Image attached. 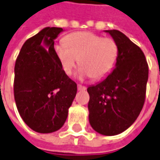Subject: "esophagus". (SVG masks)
Here are the masks:
<instances>
[{"label":"esophagus","mask_w":160,"mask_h":160,"mask_svg":"<svg viewBox=\"0 0 160 160\" xmlns=\"http://www.w3.org/2000/svg\"><path fill=\"white\" fill-rule=\"evenodd\" d=\"M86 89H87L86 87H84V86H82V85H78V90H79V91H81V90H86Z\"/></svg>","instance_id":"esophagus-1"}]
</instances>
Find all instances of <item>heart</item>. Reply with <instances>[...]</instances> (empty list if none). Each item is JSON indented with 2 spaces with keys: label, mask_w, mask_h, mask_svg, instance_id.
I'll return each mask as SVG.
<instances>
[{
  "label": "heart",
  "mask_w": 160,
  "mask_h": 160,
  "mask_svg": "<svg viewBox=\"0 0 160 160\" xmlns=\"http://www.w3.org/2000/svg\"><path fill=\"white\" fill-rule=\"evenodd\" d=\"M119 48L114 40L90 32H75L64 38V45L55 47V53L66 74L70 75L78 63L80 78L101 80L114 67Z\"/></svg>",
  "instance_id": "obj_1"
}]
</instances>
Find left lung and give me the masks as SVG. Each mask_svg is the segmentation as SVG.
I'll return each mask as SVG.
<instances>
[{
  "mask_svg": "<svg viewBox=\"0 0 160 160\" xmlns=\"http://www.w3.org/2000/svg\"><path fill=\"white\" fill-rule=\"evenodd\" d=\"M119 52L113 71L88 87L89 122L100 134L113 136L130 127L145 103L148 65L142 50L119 30H105Z\"/></svg>",
  "mask_w": 160,
  "mask_h": 160,
  "instance_id": "left-lung-1",
  "label": "left lung"
}]
</instances>
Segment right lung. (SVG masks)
Returning <instances> with one entry per match:
<instances>
[{
  "label": "right lung",
  "mask_w": 160,
  "mask_h": 160,
  "mask_svg": "<svg viewBox=\"0 0 160 160\" xmlns=\"http://www.w3.org/2000/svg\"><path fill=\"white\" fill-rule=\"evenodd\" d=\"M61 28H45L22 46L14 67V94L18 112L40 133L61 129L77 92V84L61 68L54 40Z\"/></svg>",
  "instance_id": "1"
}]
</instances>
